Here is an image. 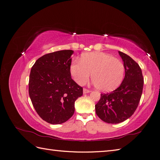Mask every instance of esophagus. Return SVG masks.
Segmentation results:
<instances>
[{
    "label": "esophagus",
    "instance_id": "obj_1",
    "mask_svg": "<svg viewBox=\"0 0 160 160\" xmlns=\"http://www.w3.org/2000/svg\"><path fill=\"white\" fill-rule=\"evenodd\" d=\"M90 92V90L89 89H85L84 88L83 89V93L85 94V93H89Z\"/></svg>",
    "mask_w": 160,
    "mask_h": 160
}]
</instances>
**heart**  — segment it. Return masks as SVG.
I'll list each match as a JSON object with an SVG mask.
<instances>
[{
	"label": "heart",
	"instance_id": "obj_1",
	"mask_svg": "<svg viewBox=\"0 0 160 160\" xmlns=\"http://www.w3.org/2000/svg\"><path fill=\"white\" fill-rule=\"evenodd\" d=\"M70 72L77 84L83 85L91 79L97 88L101 91H111L122 83L125 67L122 61L104 52L85 53L81 61L71 62Z\"/></svg>",
	"mask_w": 160,
	"mask_h": 160
}]
</instances>
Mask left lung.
Segmentation results:
<instances>
[{
    "label": "left lung",
    "instance_id": "left-lung-1",
    "mask_svg": "<svg viewBox=\"0 0 160 160\" xmlns=\"http://www.w3.org/2000/svg\"><path fill=\"white\" fill-rule=\"evenodd\" d=\"M124 62L125 77L118 88L112 92L101 93L95 105L96 114L103 122L119 123L132 116L141 99L143 77L138 62L125 53L119 51Z\"/></svg>",
    "mask_w": 160,
    "mask_h": 160
}]
</instances>
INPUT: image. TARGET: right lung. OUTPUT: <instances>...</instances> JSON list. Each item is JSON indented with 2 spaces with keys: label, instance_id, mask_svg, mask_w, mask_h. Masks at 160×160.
Here are the masks:
<instances>
[{
  "label": "right lung",
  "instance_id": "1",
  "mask_svg": "<svg viewBox=\"0 0 160 160\" xmlns=\"http://www.w3.org/2000/svg\"><path fill=\"white\" fill-rule=\"evenodd\" d=\"M72 50H62L41 57L32 67L28 93L41 118L51 124H61L75 111V101L83 95V88L72 79Z\"/></svg>",
  "mask_w": 160,
  "mask_h": 160
}]
</instances>
